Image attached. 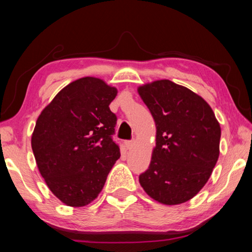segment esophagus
<instances>
[{
    "label": "esophagus",
    "mask_w": 252,
    "mask_h": 252,
    "mask_svg": "<svg viewBox=\"0 0 252 252\" xmlns=\"http://www.w3.org/2000/svg\"><path fill=\"white\" fill-rule=\"evenodd\" d=\"M133 140H126V141H125V146L127 150H130V149L133 147Z\"/></svg>",
    "instance_id": "1"
}]
</instances>
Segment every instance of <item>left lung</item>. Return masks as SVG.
Masks as SVG:
<instances>
[{
  "instance_id": "1",
  "label": "left lung",
  "mask_w": 252,
  "mask_h": 252,
  "mask_svg": "<svg viewBox=\"0 0 252 252\" xmlns=\"http://www.w3.org/2000/svg\"><path fill=\"white\" fill-rule=\"evenodd\" d=\"M156 122V148L140 174L156 201L174 206L192 199L210 178L219 158L221 129L201 96L170 80L138 88Z\"/></svg>"
}]
</instances>
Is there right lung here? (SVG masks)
I'll list each match as a JSON object with an SVG mask.
<instances>
[{
    "label": "right lung",
    "instance_id": "obj_1",
    "mask_svg": "<svg viewBox=\"0 0 252 252\" xmlns=\"http://www.w3.org/2000/svg\"><path fill=\"white\" fill-rule=\"evenodd\" d=\"M118 90L85 76L63 88L37 118L32 150L41 176L70 207L91 203L120 158L113 141L117 116L109 105Z\"/></svg>",
    "mask_w": 252,
    "mask_h": 252
}]
</instances>
